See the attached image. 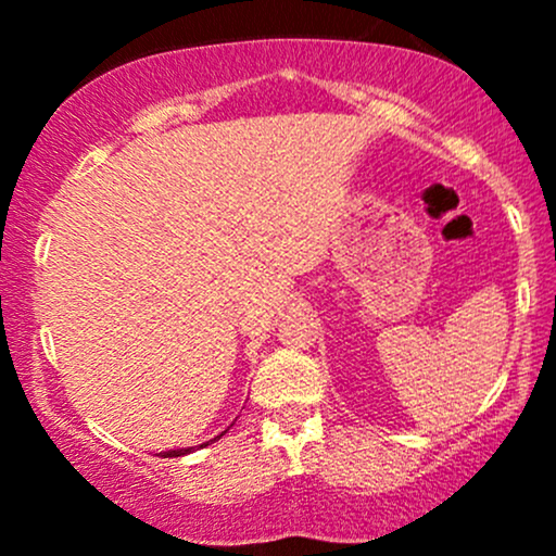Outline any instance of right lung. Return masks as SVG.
I'll return each mask as SVG.
<instances>
[{
    "instance_id": "right-lung-1",
    "label": "right lung",
    "mask_w": 556,
    "mask_h": 556,
    "mask_svg": "<svg viewBox=\"0 0 556 556\" xmlns=\"http://www.w3.org/2000/svg\"><path fill=\"white\" fill-rule=\"evenodd\" d=\"M219 437H222V433H219ZM219 437H216V439H219ZM201 446H203V444H201ZM188 452H190V450H172V452H164L162 457H180V455H188Z\"/></svg>"
}]
</instances>
